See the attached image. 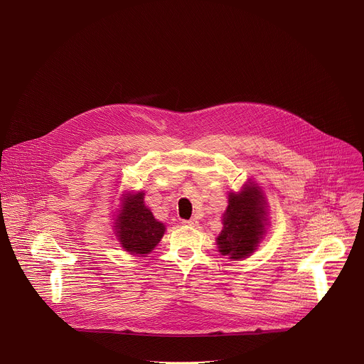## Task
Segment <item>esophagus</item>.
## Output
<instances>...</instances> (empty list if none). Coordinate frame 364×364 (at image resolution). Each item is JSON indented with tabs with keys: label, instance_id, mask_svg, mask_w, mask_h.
Masks as SVG:
<instances>
[{
	"label": "esophagus",
	"instance_id": "esophagus-1",
	"mask_svg": "<svg viewBox=\"0 0 364 364\" xmlns=\"http://www.w3.org/2000/svg\"><path fill=\"white\" fill-rule=\"evenodd\" d=\"M183 225L190 226V228H196L198 225V222L196 219H190V220H183Z\"/></svg>",
	"mask_w": 364,
	"mask_h": 364
}]
</instances>
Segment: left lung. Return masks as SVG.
Masks as SVG:
<instances>
[{
  "mask_svg": "<svg viewBox=\"0 0 364 364\" xmlns=\"http://www.w3.org/2000/svg\"><path fill=\"white\" fill-rule=\"evenodd\" d=\"M265 207L264 193L255 183L246 184L240 193H229L223 229L216 239L223 256L237 261L255 252L267 232Z\"/></svg>",
  "mask_w": 364,
  "mask_h": 364,
  "instance_id": "obj_1",
  "label": "left lung"
}]
</instances>
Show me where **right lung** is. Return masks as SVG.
I'll use <instances>...</instances> for the list:
<instances>
[{
  "instance_id": "add662e5",
  "label": "right lung",
  "mask_w": 364,
  "mask_h": 364,
  "mask_svg": "<svg viewBox=\"0 0 364 364\" xmlns=\"http://www.w3.org/2000/svg\"><path fill=\"white\" fill-rule=\"evenodd\" d=\"M121 209L114 226L121 246L131 255H148L160 243L166 226L145 205L142 191L124 194Z\"/></svg>"
}]
</instances>
